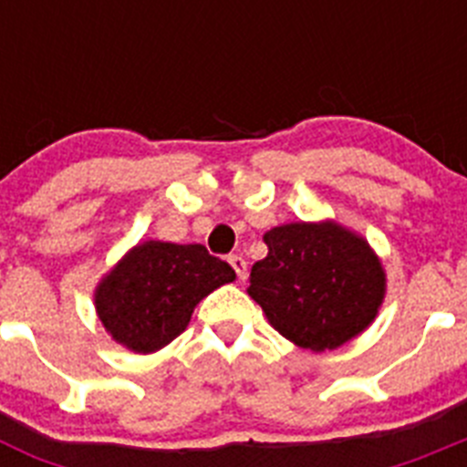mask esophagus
I'll use <instances>...</instances> for the list:
<instances>
[{"label": "esophagus", "instance_id": "1", "mask_svg": "<svg viewBox=\"0 0 467 467\" xmlns=\"http://www.w3.org/2000/svg\"><path fill=\"white\" fill-rule=\"evenodd\" d=\"M229 264L234 266V271H236L238 280H245V275H247V262H245V259H243L241 254H231Z\"/></svg>", "mask_w": 467, "mask_h": 467}]
</instances>
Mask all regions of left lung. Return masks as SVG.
Returning a JSON list of instances; mask_svg holds the SVG:
<instances>
[{
	"label": "left lung",
	"mask_w": 467,
	"mask_h": 467,
	"mask_svg": "<svg viewBox=\"0 0 467 467\" xmlns=\"http://www.w3.org/2000/svg\"><path fill=\"white\" fill-rule=\"evenodd\" d=\"M269 254L247 295L301 348L334 350L374 323L386 271L369 243L337 222H292L264 234Z\"/></svg>",
	"instance_id": "left-lung-1"
}]
</instances>
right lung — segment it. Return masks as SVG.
I'll return each mask as SVG.
<instances>
[{
  "mask_svg": "<svg viewBox=\"0 0 467 467\" xmlns=\"http://www.w3.org/2000/svg\"><path fill=\"white\" fill-rule=\"evenodd\" d=\"M236 271L203 245L144 241L95 287V311L117 344L154 353L187 329L196 304Z\"/></svg>",
  "mask_w": 467,
  "mask_h": 467,
  "instance_id": "right-lung-1",
  "label": "right lung"
}]
</instances>
